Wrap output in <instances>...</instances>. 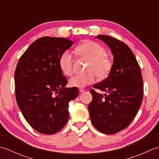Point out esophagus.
<instances>
[{
    "mask_svg": "<svg viewBox=\"0 0 159 159\" xmlns=\"http://www.w3.org/2000/svg\"><path fill=\"white\" fill-rule=\"evenodd\" d=\"M83 92H85V89H79V92L80 93H82Z\"/></svg>",
    "mask_w": 159,
    "mask_h": 159,
    "instance_id": "esophagus-1",
    "label": "esophagus"
}]
</instances>
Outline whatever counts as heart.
Returning <instances> with one entry per match:
<instances>
[{"label":"heart","instance_id":"heart-1","mask_svg":"<svg viewBox=\"0 0 159 159\" xmlns=\"http://www.w3.org/2000/svg\"><path fill=\"white\" fill-rule=\"evenodd\" d=\"M76 51L80 55L90 60L87 69L88 72L71 78L69 80L70 86L83 88L96 81V74L99 78H104L109 74L111 63L107 57L106 50L102 46L94 42L87 41L78 46ZM72 54L69 50L63 52L59 58V65L60 69L66 75L70 76L72 74Z\"/></svg>","mask_w":159,"mask_h":159}]
</instances>
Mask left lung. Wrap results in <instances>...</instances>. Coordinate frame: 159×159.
<instances>
[{
	"label": "left lung",
	"mask_w": 159,
	"mask_h": 159,
	"mask_svg": "<svg viewBox=\"0 0 159 159\" xmlns=\"http://www.w3.org/2000/svg\"><path fill=\"white\" fill-rule=\"evenodd\" d=\"M110 48L113 65L108 77L93 85L106 92L90 91L93 99L88 106L92 124L104 134H112L126 128L136 116L143 100V79L133 51L126 44L111 37H96Z\"/></svg>",
	"instance_id": "obj_1"
}]
</instances>
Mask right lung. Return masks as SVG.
Masks as SVG:
<instances>
[{
    "mask_svg": "<svg viewBox=\"0 0 159 159\" xmlns=\"http://www.w3.org/2000/svg\"><path fill=\"white\" fill-rule=\"evenodd\" d=\"M73 42L67 38L43 37L33 42L17 64L16 98L26 121L40 133L55 134L69 117V102L79 95L67 88L59 65L61 54Z\"/></svg>",
    "mask_w": 159,
    "mask_h": 159,
    "instance_id": "right-lung-1",
    "label": "right lung"
}]
</instances>
